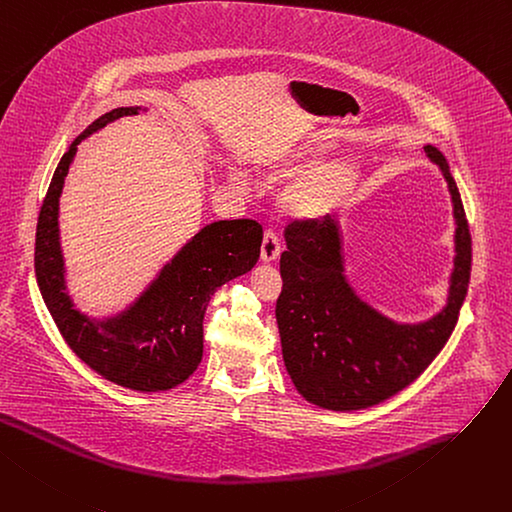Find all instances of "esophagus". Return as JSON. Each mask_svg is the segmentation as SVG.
<instances>
[{
  "label": "esophagus",
  "mask_w": 512,
  "mask_h": 512,
  "mask_svg": "<svg viewBox=\"0 0 512 512\" xmlns=\"http://www.w3.org/2000/svg\"><path fill=\"white\" fill-rule=\"evenodd\" d=\"M280 257V238H278V232L267 228L263 232V243H261V259L265 263H271L276 261Z\"/></svg>",
  "instance_id": "34e87169"
}]
</instances>
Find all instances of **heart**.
I'll return each instance as SVG.
<instances>
[{"mask_svg": "<svg viewBox=\"0 0 512 512\" xmlns=\"http://www.w3.org/2000/svg\"><path fill=\"white\" fill-rule=\"evenodd\" d=\"M309 154L311 152H300L298 156H292L290 160H286L282 170L296 166L298 162L306 160ZM356 179L358 170L348 160H333L321 164L288 191L286 206L298 216H323L335 210L354 191Z\"/></svg>", "mask_w": 512, "mask_h": 512, "instance_id": "heart-1", "label": "heart"}]
</instances>
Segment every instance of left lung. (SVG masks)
Listing matches in <instances>:
<instances>
[{"instance_id": "left-lung-1", "label": "left lung", "mask_w": 512, "mask_h": 512, "mask_svg": "<svg viewBox=\"0 0 512 512\" xmlns=\"http://www.w3.org/2000/svg\"><path fill=\"white\" fill-rule=\"evenodd\" d=\"M449 183L455 208V269L447 306L418 325H399L362 302L344 276L342 238L331 216L286 226L276 319L298 393L335 412L377 405L414 383L451 337L471 274V234L447 158L424 148Z\"/></svg>"}]
</instances>
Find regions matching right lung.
<instances>
[{
    "mask_svg": "<svg viewBox=\"0 0 512 512\" xmlns=\"http://www.w3.org/2000/svg\"><path fill=\"white\" fill-rule=\"evenodd\" d=\"M138 115L121 107L96 119L59 160L34 238V271L47 309L74 354L100 377L133 391H168L185 383L203 356V315L212 294L247 274L259 259L263 228L255 220H222L201 228L166 263L127 311L107 321L80 315L65 294L59 247V195L78 144L107 123Z\"/></svg>",
    "mask_w": 512,
    "mask_h": 512,
    "instance_id": "add662e5",
    "label": "right lung"
}]
</instances>
